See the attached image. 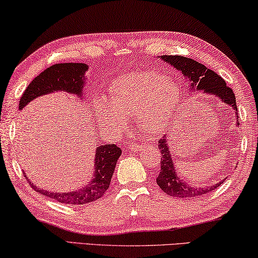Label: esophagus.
Instances as JSON below:
<instances>
[{"instance_id": "34e87169", "label": "esophagus", "mask_w": 258, "mask_h": 258, "mask_svg": "<svg viewBox=\"0 0 258 258\" xmlns=\"http://www.w3.org/2000/svg\"><path fill=\"white\" fill-rule=\"evenodd\" d=\"M145 144H146V142L142 141L141 144H136V145H132V146H131V148H132V149H139V148H140V146L145 145Z\"/></svg>"}]
</instances>
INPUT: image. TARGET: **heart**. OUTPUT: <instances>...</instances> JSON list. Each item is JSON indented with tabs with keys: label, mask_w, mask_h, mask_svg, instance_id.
<instances>
[{
	"label": "heart",
	"mask_w": 258,
	"mask_h": 258,
	"mask_svg": "<svg viewBox=\"0 0 258 258\" xmlns=\"http://www.w3.org/2000/svg\"><path fill=\"white\" fill-rule=\"evenodd\" d=\"M179 99V89L169 78L155 72L131 73L111 86L105 105L97 109L102 125L120 126L119 116H136L137 124L147 134L164 127Z\"/></svg>",
	"instance_id": "obj_1"
}]
</instances>
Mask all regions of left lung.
<instances>
[{"label":"left lung","mask_w":258,"mask_h":258,"mask_svg":"<svg viewBox=\"0 0 258 258\" xmlns=\"http://www.w3.org/2000/svg\"><path fill=\"white\" fill-rule=\"evenodd\" d=\"M160 59L182 72L184 78L187 79L190 82L191 90H203L205 94L214 95L215 97L220 98L222 103L232 106L235 110V116L237 117L236 125H240L235 95H234L232 88H229L226 84L220 75H218L212 69H209L194 59H190V57L180 55H161ZM157 147L161 151V169L156 178V183L167 195L177 198L198 197V196L209 194V192L215 190L224 183L225 179L210 187L190 186L183 179H180L179 176H177V171L175 170L174 162H172L171 155L169 153L166 138L163 137L159 141Z\"/></svg>","instance_id":"left-lung-1"}]
</instances>
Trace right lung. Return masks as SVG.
Instances as JSON below:
<instances>
[{
    "instance_id": "obj_1",
    "label": "right lung",
    "mask_w": 258,
    "mask_h": 258,
    "mask_svg": "<svg viewBox=\"0 0 258 258\" xmlns=\"http://www.w3.org/2000/svg\"><path fill=\"white\" fill-rule=\"evenodd\" d=\"M87 71L88 64L73 62L55 63L46 68L41 74L31 81L28 88L23 92L19 101V109L22 110L32 99L54 91H64L82 97V88L86 79L84 73ZM120 155L121 149L117 147V145H102L96 148L94 177L82 189L72 192H49L39 189L30 180L29 183L32 189L56 202L71 205H83L97 201L109 189L116 163Z\"/></svg>"
}]
</instances>
